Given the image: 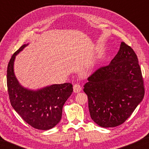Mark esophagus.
Listing matches in <instances>:
<instances>
[{"label": "esophagus", "mask_w": 149, "mask_h": 149, "mask_svg": "<svg viewBox=\"0 0 149 149\" xmlns=\"http://www.w3.org/2000/svg\"><path fill=\"white\" fill-rule=\"evenodd\" d=\"M73 90H74V93L80 92V91H81V85L78 84V83H77V84L74 85V87H73Z\"/></svg>", "instance_id": "esophagus-1"}]
</instances>
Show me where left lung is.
<instances>
[{"instance_id": "1", "label": "left lung", "mask_w": 149, "mask_h": 149, "mask_svg": "<svg viewBox=\"0 0 149 149\" xmlns=\"http://www.w3.org/2000/svg\"><path fill=\"white\" fill-rule=\"evenodd\" d=\"M87 79L83 91L88 97L89 113L101 127L123 123L144 97V79L137 56L124 42L110 64L99 68Z\"/></svg>"}]
</instances>
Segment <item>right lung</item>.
<instances>
[{
    "mask_svg": "<svg viewBox=\"0 0 149 149\" xmlns=\"http://www.w3.org/2000/svg\"><path fill=\"white\" fill-rule=\"evenodd\" d=\"M26 45H24L14 53L8 64L7 84L10 102L24 121L32 127L47 130L61 120L63 106L72 93V85H52L37 91L22 87L14 74L13 62L16 55Z\"/></svg>",
    "mask_w": 149,
    "mask_h": 149,
    "instance_id": "obj_1",
    "label": "right lung"
}]
</instances>
